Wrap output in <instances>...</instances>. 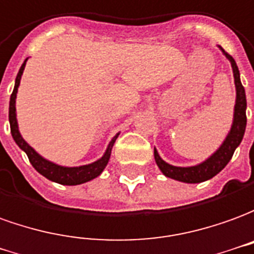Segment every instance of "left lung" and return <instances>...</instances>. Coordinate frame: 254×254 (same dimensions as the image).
Masks as SVG:
<instances>
[{
	"label": "left lung",
	"instance_id": "obj_1",
	"mask_svg": "<svg viewBox=\"0 0 254 254\" xmlns=\"http://www.w3.org/2000/svg\"><path fill=\"white\" fill-rule=\"evenodd\" d=\"M224 56L227 57L231 66H233L234 82H235V90H237V100H235V107H234V120L231 130L226 136V139L222 143V146L217 149L216 152L210 156L209 159L202 161L201 164L193 165V167H175L160 157L157 150L154 149V160L156 164L159 165L160 171L164 174L167 178L175 179V181L185 182V183H201L217 175L220 171L228 164V161L233 157L235 149L239 146V143L244 138L246 128V95L245 89L241 83L239 78V69L237 66V63L227 52H224L223 48H220Z\"/></svg>",
	"mask_w": 254,
	"mask_h": 254
}]
</instances>
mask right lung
Listing matches in <instances>:
<instances>
[{"mask_svg": "<svg viewBox=\"0 0 254 254\" xmlns=\"http://www.w3.org/2000/svg\"><path fill=\"white\" fill-rule=\"evenodd\" d=\"M26 61L23 63V65L19 69V73L16 76L15 82V89L12 91L10 95V101H9V124H10V134L13 136V139L17 143V146L20 147L21 150H24L27 154V157L30 160V163L32 167L45 178H48L49 181L56 182V183H60V185H66V186H75V185H82L86 182L94 179L97 176L101 174L104 168L107 167L109 157H111V152H112L113 143L116 141L119 134L116 136H113V139L109 142L107 150L104 153L101 159H98L94 163L87 165H80V167H63V165H57L55 163H52L49 160L44 159L41 154H38L34 149H32L28 143H27L23 136L20 135V131H19V126H17V119H16V94H17V87L20 84L21 75L24 71V66H26Z\"/></svg>", "mask_w": 254, "mask_h": 254, "instance_id": "1", "label": "right lung"}]
</instances>
